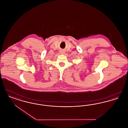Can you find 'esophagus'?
Returning a JSON list of instances; mask_svg holds the SVG:
<instances>
[{"label":"esophagus","instance_id":"esophagus-1","mask_svg":"<svg viewBox=\"0 0 128 128\" xmlns=\"http://www.w3.org/2000/svg\"><path fill=\"white\" fill-rule=\"evenodd\" d=\"M63 53V52H61V53ZM63 54V53H62Z\"/></svg>","mask_w":128,"mask_h":128}]
</instances>
